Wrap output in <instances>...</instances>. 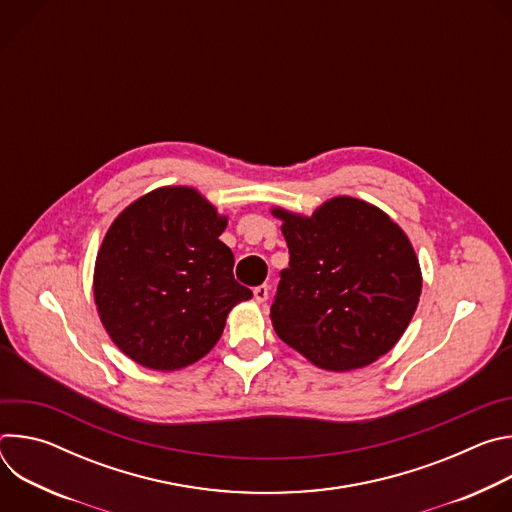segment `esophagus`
Wrapping results in <instances>:
<instances>
[{
    "mask_svg": "<svg viewBox=\"0 0 512 512\" xmlns=\"http://www.w3.org/2000/svg\"><path fill=\"white\" fill-rule=\"evenodd\" d=\"M253 296H255V302H257V304L267 302V298H269V287H267V285L255 287V289H253Z\"/></svg>",
    "mask_w": 512,
    "mask_h": 512,
    "instance_id": "34e87169",
    "label": "esophagus"
}]
</instances>
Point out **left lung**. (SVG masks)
I'll use <instances>...</instances> for the list:
<instances>
[{
    "instance_id": "1",
    "label": "left lung",
    "mask_w": 512,
    "mask_h": 512,
    "mask_svg": "<svg viewBox=\"0 0 512 512\" xmlns=\"http://www.w3.org/2000/svg\"><path fill=\"white\" fill-rule=\"evenodd\" d=\"M289 267L271 304L277 336L324 371L362 369L407 330L421 296L409 237L381 208L336 196L312 216L271 208Z\"/></svg>"
}]
</instances>
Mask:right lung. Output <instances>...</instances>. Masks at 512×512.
<instances>
[{
  "instance_id": "obj_1",
  "label": "right lung",
  "mask_w": 512,
  "mask_h": 512,
  "mask_svg": "<svg viewBox=\"0 0 512 512\" xmlns=\"http://www.w3.org/2000/svg\"><path fill=\"white\" fill-rule=\"evenodd\" d=\"M227 216L190 186H164L131 202L109 227L95 261L93 294L115 346L152 371L206 356L229 312L253 298L233 277L218 239Z\"/></svg>"
}]
</instances>
